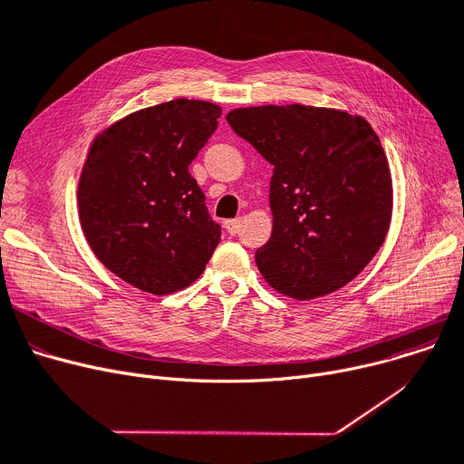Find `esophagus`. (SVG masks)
Segmentation results:
<instances>
[{"label":"esophagus","instance_id":"obj_1","mask_svg":"<svg viewBox=\"0 0 464 464\" xmlns=\"http://www.w3.org/2000/svg\"><path fill=\"white\" fill-rule=\"evenodd\" d=\"M240 226H242L240 218H235V219H227V222H226V229H227V233H229V235H237V233L240 231Z\"/></svg>","mask_w":464,"mask_h":464}]
</instances>
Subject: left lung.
I'll return each mask as SVG.
<instances>
[{"label": "left lung", "instance_id": "left-lung-1", "mask_svg": "<svg viewBox=\"0 0 464 464\" xmlns=\"http://www.w3.org/2000/svg\"><path fill=\"white\" fill-rule=\"evenodd\" d=\"M226 120L275 165L273 235L256 252L265 282L297 301L344 287L376 256L393 214L392 170L372 126L310 105L233 109Z\"/></svg>", "mask_w": 464, "mask_h": 464}]
</instances>
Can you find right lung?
Masks as SVG:
<instances>
[{
    "label": "right lung",
    "instance_id": "add662e5",
    "mask_svg": "<svg viewBox=\"0 0 464 464\" xmlns=\"http://www.w3.org/2000/svg\"><path fill=\"white\" fill-rule=\"evenodd\" d=\"M222 107L173 100L97 133L79 179V219L95 257L130 285L169 295L198 280L219 242L189 163Z\"/></svg>",
    "mask_w": 464,
    "mask_h": 464
}]
</instances>
